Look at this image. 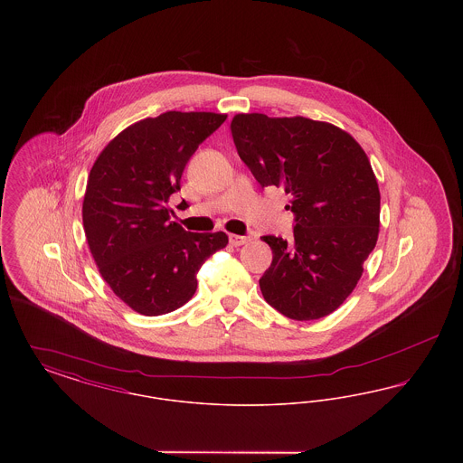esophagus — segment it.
<instances>
[{
  "label": "esophagus",
  "instance_id": "esophagus-1",
  "mask_svg": "<svg viewBox=\"0 0 463 463\" xmlns=\"http://www.w3.org/2000/svg\"><path fill=\"white\" fill-rule=\"evenodd\" d=\"M229 241H231L232 246H241V244L250 242V238H246V236H238V234H231V236H229Z\"/></svg>",
  "mask_w": 463,
  "mask_h": 463
}]
</instances>
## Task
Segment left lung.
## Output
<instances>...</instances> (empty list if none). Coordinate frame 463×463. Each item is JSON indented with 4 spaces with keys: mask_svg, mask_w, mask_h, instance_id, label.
Returning <instances> with one entry per match:
<instances>
[{
    "mask_svg": "<svg viewBox=\"0 0 463 463\" xmlns=\"http://www.w3.org/2000/svg\"><path fill=\"white\" fill-rule=\"evenodd\" d=\"M238 155L262 187H281L295 213L293 240L264 236L272 264L265 302L295 321L340 307L357 285L380 227V191L370 159L342 128L302 116L236 114Z\"/></svg>",
    "mask_w": 463,
    "mask_h": 463,
    "instance_id": "left-lung-1",
    "label": "left lung"
}]
</instances>
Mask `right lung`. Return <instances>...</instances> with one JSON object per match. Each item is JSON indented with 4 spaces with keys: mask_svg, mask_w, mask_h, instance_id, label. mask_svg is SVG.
<instances>
[{
    "mask_svg": "<svg viewBox=\"0 0 463 463\" xmlns=\"http://www.w3.org/2000/svg\"><path fill=\"white\" fill-rule=\"evenodd\" d=\"M227 114L168 110L118 133L95 159L83 199L91 257L116 297L142 316L187 304L199 267L227 246L225 232H187L170 196L199 144Z\"/></svg>",
    "mask_w": 463,
    "mask_h": 463,
    "instance_id": "right-lung-1",
    "label": "right lung"
}]
</instances>
